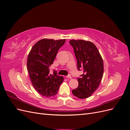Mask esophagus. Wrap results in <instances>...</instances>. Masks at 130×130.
Masks as SVG:
<instances>
[{"mask_svg":"<svg viewBox=\"0 0 130 130\" xmlns=\"http://www.w3.org/2000/svg\"><path fill=\"white\" fill-rule=\"evenodd\" d=\"M67 78H72V76H71V75H70V74H69V75H68L67 76Z\"/></svg>","mask_w":130,"mask_h":130,"instance_id":"esophagus-1","label":"esophagus"}]
</instances>
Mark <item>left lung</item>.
Listing matches in <instances>:
<instances>
[{
    "mask_svg": "<svg viewBox=\"0 0 130 130\" xmlns=\"http://www.w3.org/2000/svg\"><path fill=\"white\" fill-rule=\"evenodd\" d=\"M77 60L78 70L84 74L77 77L78 87L72 90L74 96L85 99L92 95L100 84L104 74V63L96 46L89 41L72 40L69 41Z\"/></svg>",
    "mask_w": 130,
    "mask_h": 130,
    "instance_id": "8db88e82",
    "label": "left lung"
}]
</instances>
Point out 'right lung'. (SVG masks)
I'll use <instances>...</instances> for the list:
<instances>
[{
	"label": "right lung",
	"mask_w": 130,
	"mask_h": 130,
	"mask_svg": "<svg viewBox=\"0 0 130 130\" xmlns=\"http://www.w3.org/2000/svg\"><path fill=\"white\" fill-rule=\"evenodd\" d=\"M66 40L42 39L31 49L27 57V69L34 87L41 95L50 97L56 95L64 78L53 70L50 73V67L55 58L58 51Z\"/></svg>",
	"instance_id": "add662e5"
}]
</instances>
